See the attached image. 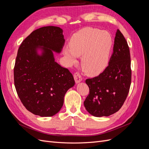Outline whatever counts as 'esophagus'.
I'll list each match as a JSON object with an SVG mask.
<instances>
[{"label": "esophagus", "mask_w": 149, "mask_h": 149, "mask_svg": "<svg viewBox=\"0 0 149 149\" xmlns=\"http://www.w3.org/2000/svg\"><path fill=\"white\" fill-rule=\"evenodd\" d=\"M74 79L75 80V83H80L82 81V79H83L81 76L79 74V73H74Z\"/></svg>", "instance_id": "34e87169"}]
</instances>
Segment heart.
Wrapping results in <instances>:
<instances>
[{"label":"heart","instance_id":"heart-1","mask_svg":"<svg viewBox=\"0 0 149 149\" xmlns=\"http://www.w3.org/2000/svg\"><path fill=\"white\" fill-rule=\"evenodd\" d=\"M109 33L98 29L84 28L74 33L69 42V48L63 49L68 64L73 65L81 57V66L86 74L94 76L104 70L109 61L112 47Z\"/></svg>","mask_w":149,"mask_h":149}]
</instances>
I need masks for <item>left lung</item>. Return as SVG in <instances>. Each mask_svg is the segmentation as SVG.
<instances>
[{
	"label": "left lung",
	"instance_id": "8db88e82",
	"mask_svg": "<svg viewBox=\"0 0 149 149\" xmlns=\"http://www.w3.org/2000/svg\"><path fill=\"white\" fill-rule=\"evenodd\" d=\"M89 94L84 102L86 109L95 117L118 112L126 100L131 83L129 48L119 29L114 38L109 65L98 76L86 80Z\"/></svg>",
	"mask_w": 149,
	"mask_h": 149
}]
</instances>
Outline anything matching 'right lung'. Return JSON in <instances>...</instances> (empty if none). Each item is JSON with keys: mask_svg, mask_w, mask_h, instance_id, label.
Returning <instances> with one entry per match:
<instances>
[{"mask_svg": "<svg viewBox=\"0 0 149 149\" xmlns=\"http://www.w3.org/2000/svg\"><path fill=\"white\" fill-rule=\"evenodd\" d=\"M63 30L47 26L32 31L22 43L13 70L18 96L29 111L41 117L55 115L64 97L74 85L70 71L55 61L53 52L60 53L65 40Z\"/></svg>", "mask_w": 149, "mask_h": 149, "instance_id": "right-lung-1", "label": "right lung"}]
</instances>
